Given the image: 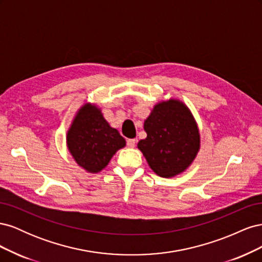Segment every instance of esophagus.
I'll return each mask as SVG.
<instances>
[{"label": "esophagus", "mask_w": 262, "mask_h": 262, "mask_svg": "<svg viewBox=\"0 0 262 262\" xmlns=\"http://www.w3.org/2000/svg\"><path fill=\"white\" fill-rule=\"evenodd\" d=\"M136 143H137V140L136 139L126 140V145H128L129 147H134V146H136Z\"/></svg>", "instance_id": "esophagus-1"}]
</instances>
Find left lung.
<instances>
[{
	"mask_svg": "<svg viewBox=\"0 0 262 262\" xmlns=\"http://www.w3.org/2000/svg\"><path fill=\"white\" fill-rule=\"evenodd\" d=\"M146 139L138 148L156 175L175 177L192 164L200 149V132L190 109L179 99L157 102L144 121Z\"/></svg>",
	"mask_w": 262,
	"mask_h": 262,
	"instance_id": "1",
	"label": "left lung"
}]
</instances>
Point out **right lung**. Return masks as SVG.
<instances>
[{
    "instance_id": "add662e5",
    "label": "right lung",
    "mask_w": 262,
    "mask_h": 262,
    "mask_svg": "<svg viewBox=\"0 0 262 262\" xmlns=\"http://www.w3.org/2000/svg\"><path fill=\"white\" fill-rule=\"evenodd\" d=\"M67 145L76 164L91 173L101 171L118 149L125 146L119 131L107 122L100 108L84 104L67 133Z\"/></svg>"
}]
</instances>
